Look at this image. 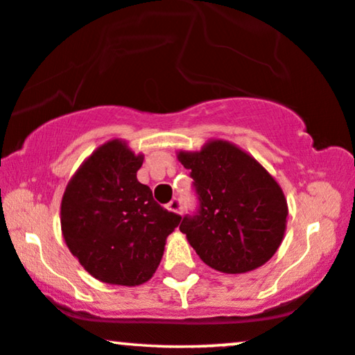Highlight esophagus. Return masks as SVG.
Masks as SVG:
<instances>
[{"instance_id": "obj_1", "label": "esophagus", "mask_w": 355, "mask_h": 355, "mask_svg": "<svg viewBox=\"0 0 355 355\" xmlns=\"http://www.w3.org/2000/svg\"><path fill=\"white\" fill-rule=\"evenodd\" d=\"M166 207H168L169 211H174V213H181V210H182L181 200H179V198H173V200L169 202Z\"/></svg>"}]
</instances>
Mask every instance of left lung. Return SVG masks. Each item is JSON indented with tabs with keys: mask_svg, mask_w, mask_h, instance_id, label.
<instances>
[{
	"mask_svg": "<svg viewBox=\"0 0 355 355\" xmlns=\"http://www.w3.org/2000/svg\"><path fill=\"white\" fill-rule=\"evenodd\" d=\"M191 169L198 207L179 230L208 266L245 273L266 263L283 241L288 203L271 174L239 147L223 140L200 152H179Z\"/></svg>",
	"mask_w": 355,
	"mask_h": 355,
	"instance_id": "1",
	"label": "left lung"
}]
</instances>
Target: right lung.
<instances>
[{"instance_id":"add662e5","label":"right lung","mask_w":355,"mask_h":355,"mask_svg":"<svg viewBox=\"0 0 355 355\" xmlns=\"http://www.w3.org/2000/svg\"><path fill=\"white\" fill-rule=\"evenodd\" d=\"M142 163V155L111 140L85 159L62 196L66 244L103 283L139 286L148 281L162 261L166 237L181 221L137 181Z\"/></svg>"}]
</instances>
